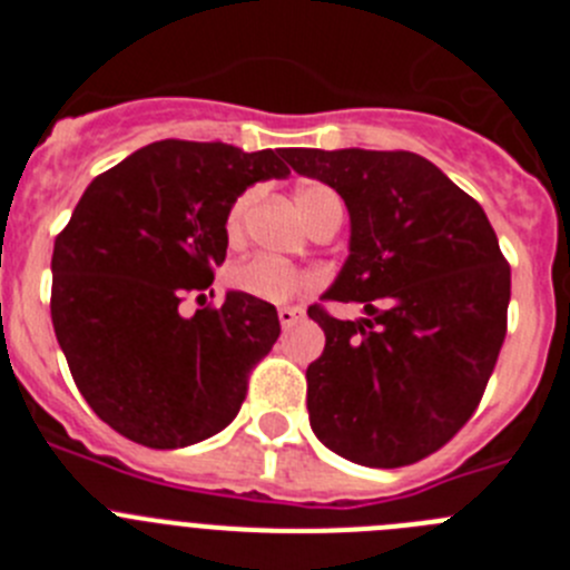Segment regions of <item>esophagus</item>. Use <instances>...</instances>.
Masks as SVG:
<instances>
[{
    "instance_id": "34e87169",
    "label": "esophagus",
    "mask_w": 570,
    "mask_h": 570,
    "mask_svg": "<svg viewBox=\"0 0 570 570\" xmlns=\"http://www.w3.org/2000/svg\"><path fill=\"white\" fill-rule=\"evenodd\" d=\"M299 320H302L299 308H279V325H282V328H291V325H296Z\"/></svg>"
}]
</instances>
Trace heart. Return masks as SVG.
<instances>
[{
	"label": "heart",
	"mask_w": 570,
	"mask_h": 570,
	"mask_svg": "<svg viewBox=\"0 0 570 570\" xmlns=\"http://www.w3.org/2000/svg\"><path fill=\"white\" fill-rule=\"evenodd\" d=\"M250 203H254V194H242L228 210V219H225V228L230 236H236L245 225V216H248ZM340 203L336 194L325 185L308 183L296 190V205H299L305 223H311L316 214H320L325 205ZM230 285L242 294H250L256 299L268 302H285L291 296L299 294L305 285H308V274H302L299 268L288 265V262H279L274 256H250V259L239 262L234 271H230Z\"/></svg>",
	"instance_id": "b5f03b06"
}]
</instances>
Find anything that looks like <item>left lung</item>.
Here are the masks:
<instances>
[{"label": "left lung", "mask_w": 570, "mask_h": 570, "mask_svg": "<svg viewBox=\"0 0 570 570\" xmlns=\"http://www.w3.org/2000/svg\"><path fill=\"white\" fill-rule=\"evenodd\" d=\"M351 216L347 259L308 316L325 351L308 365V416L334 454L400 468L471 420L505 340L511 268L476 199L411 150L285 148Z\"/></svg>", "instance_id": "obj_1"}]
</instances>
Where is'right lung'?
Masks as SVG:
<instances>
[{
	"mask_svg": "<svg viewBox=\"0 0 570 570\" xmlns=\"http://www.w3.org/2000/svg\"><path fill=\"white\" fill-rule=\"evenodd\" d=\"M285 150L163 139L99 174L53 242L50 320L94 414L148 448H185L239 414L279 336L271 302L228 291L179 314L228 250L236 196L285 179Z\"/></svg>",
	"mask_w": 570,
	"mask_h": 570,
	"instance_id": "1",
	"label": "right lung"
}]
</instances>
